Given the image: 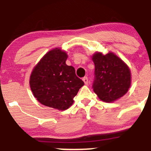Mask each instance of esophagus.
<instances>
[{
    "label": "esophagus",
    "mask_w": 151,
    "mask_h": 151,
    "mask_svg": "<svg viewBox=\"0 0 151 151\" xmlns=\"http://www.w3.org/2000/svg\"><path fill=\"white\" fill-rule=\"evenodd\" d=\"M83 82H84V83H85V85H88V83H89V81H88V77H83Z\"/></svg>",
    "instance_id": "obj_1"
}]
</instances>
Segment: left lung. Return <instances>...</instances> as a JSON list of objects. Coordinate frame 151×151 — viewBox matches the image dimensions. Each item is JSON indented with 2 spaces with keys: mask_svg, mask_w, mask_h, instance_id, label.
Here are the masks:
<instances>
[{
  "mask_svg": "<svg viewBox=\"0 0 151 151\" xmlns=\"http://www.w3.org/2000/svg\"><path fill=\"white\" fill-rule=\"evenodd\" d=\"M95 65L93 89L101 101L113 102L124 96L131 85V71L127 65L112 52L92 56Z\"/></svg>",
  "mask_w": 151,
  "mask_h": 151,
  "instance_id": "left-lung-1",
  "label": "left lung"
}]
</instances>
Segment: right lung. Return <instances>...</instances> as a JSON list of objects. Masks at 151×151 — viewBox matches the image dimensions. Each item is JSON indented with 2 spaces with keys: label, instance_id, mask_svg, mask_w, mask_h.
Listing matches in <instances>:
<instances>
[{
  "label": "right lung",
  "instance_id": "add662e5",
  "mask_svg": "<svg viewBox=\"0 0 151 151\" xmlns=\"http://www.w3.org/2000/svg\"><path fill=\"white\" fill-rule=\"evenodd\" d=\"M66 52L55 48L49 51L32 71L30 87L33 96L43 105L65 110L74 103V97L84 83L68 66Z\"/></svg>",
  "mask_w": 151,
  "mask_h": 151
}]
</instances>
